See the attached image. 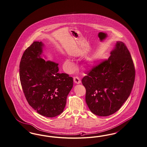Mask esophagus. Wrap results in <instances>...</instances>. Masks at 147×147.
Wrapping results in <instances>:
<instances>
[{
	"label": "esophagus",
	"instance_id": "obj_1",
	"mask_svg": "<svg viewBox=\"0 0 147 147\" xmlns=\"http://www.w3.org/2000/svg\"><path fill=\"white\" fill-rule=\"evenodd\" d=\"M74 82L76 84H80L81 82V80H80V79L78 77L76 76V77H74Z\"/></svg>",
	"mask_w": 147,
	"mask_h": 147
}]
</instances>
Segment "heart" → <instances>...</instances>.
Instances as JSON below:
<instances>
[{
    "label": "heart",
    "instance_id": "1",
    "mask_svg": "<svg viewBox=\"0 0 147 147\" xmlns=\"http://www.w3.org/2000/svg\"><path fill=\"white\" fill-rule=\"evenodd\" d=\"M65 68L68 71H73L75 68V65L72 61L69 59H66L64 63Z\"/></svg>",
    "mask_w": 147,
    "mask_h": 147
}]
</instances>
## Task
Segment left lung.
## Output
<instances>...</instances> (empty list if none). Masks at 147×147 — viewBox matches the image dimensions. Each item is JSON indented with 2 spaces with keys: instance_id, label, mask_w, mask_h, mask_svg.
I'll list each match as a JSON object with an SVG mask.
<instances>
[{
  "instance_id": "left-lung-1",
  "label": "left lung",
  "mask_w": 147,
  "mask_h": 147,
  "mask_svg": "<svg viewBox=\"0 0 147 147\" xmlns=\"http://www.w3.org/2000/svg\"><path fill=\"white\" fill-rule=\"evenodd\" d=\"M135 69L125 44L117 41L108 60L94 67L82 79L85 100L91 112L107 117L123 106L131 92Z\"/></svg>"
}]
</instances>
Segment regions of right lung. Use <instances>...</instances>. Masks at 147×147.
Segmentation results:
<instances>
[{
	"label": "right lung",
	"instance_id": "obj_1",
	"mask_svg": "<svg viewBox=\"0 0 147 147\" xmlns=\"http://www.w3.org/2000/svg\"><path fill=\"white\" fill-rule=\"evenodd\" d=\"M44 44L34 41L24 52L20 65V78L28 103L46 117L61 114L73 85V78L59 73V64L41 58Z\"/></svg>",
	"mask_w": 147,
	"mask_h": 147
}]
</instances>
